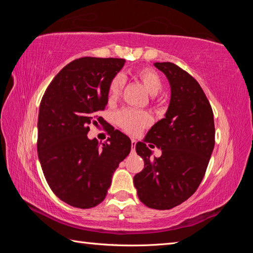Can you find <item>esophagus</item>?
Returning <instances> with one entry per match:
<instances>
[{
	"instance_id": "1",
	"label": "esophagus",
	"mask_w": 253,
	"mask_h": 253,
	"mask_svg": "<svg viewBox=\"0 0 253 253\" xmlns=\"http://www.w3.org/2000/svg\"><path fill=\"white\" fill-rule=\"evenodd\" d=\"M135 147H136V140L132 138L131 139V152H135Z\"/></svg>"
}]
</instances>
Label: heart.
Segmentation results:
<instances>
[{"label":"heart","mask_w":253,"mask_h":253,"mask_svg":"<svg viewBox=\"0 0 253 253\" xmlns=\"http://www.w3.org/2000/svg\"><path fill=\"white\" fill-rule=\"evenodd\" d=\"M136 78L138 79L146 90L154 95L153 98L155 99L156 95L162 90L163 83L160 75L152 69V68H140L135 72ZM125 84V79L122 75H116L110 80L108 85V99L109 101H116L122 95V91ZM116 123L117 125L125 130L128 134L135 135L138 134L140 130L146 128L152 123V116L147 111L125 108L116 114Z\"/></svg>","instance_id":"1"}]
</instances>
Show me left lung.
<instances>
[{"label": "left lung", "instance_id": "obj_1", "mask_svg": "<svg viewBox=\"0 0 253 253\" xmlns=\"http://www.w3.org/2000/svg\"><path fill=\"white\" fill-rule=\"evenodd\" d=\"M154 66L168 77L170 101L165 118L136 144L145 166L135 175L134 185L146 207L169 210L198 190L215 144V128L212 107L198 81L172 62ZM155 146L162 155L151 160Z\"/></svg>", "mask_w": 253, "mask_h": 253}]
</instances>
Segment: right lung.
<instances>
[{"instance_id": "obj_1", "label": "right lung", "mask_w": 253, "mask_h": 253, "mask_svg": "<svg viewBox=\"0 0 253 253\" xmlns=\"http://www.w3.org/2000/svg\"><path fill=\"white\" fill-rule=\"evenodd\" d=\"M125 59H76L54 77L42 97L38 117V155L53 193L75 208L90 209L105 200L111 177L131 148L129 137L111 130L99 116L108 102L110 80ZM93 125L111 135L100 148L86 134Z\"/></svg>"}]
</instances>
